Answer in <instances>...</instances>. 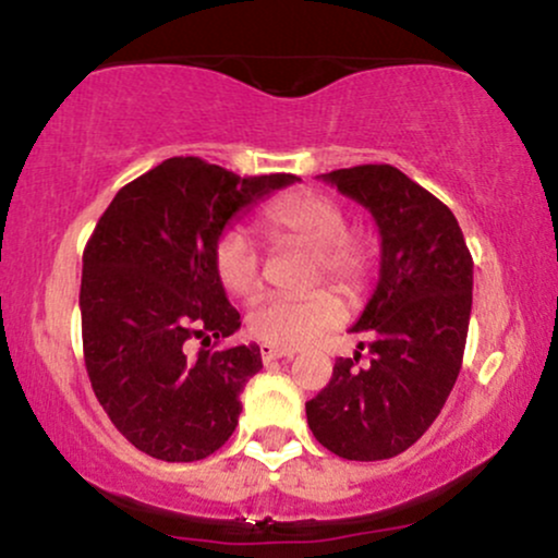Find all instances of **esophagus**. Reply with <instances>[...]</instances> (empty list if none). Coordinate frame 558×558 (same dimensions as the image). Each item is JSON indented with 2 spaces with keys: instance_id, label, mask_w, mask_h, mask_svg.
I'll use <instances>...</instances> for the list:
<instances>
[{
  "instance_id": "1",
  "label": "esophagus",
  "mask_w": 558,
  "mask_h": 558,
  "mask_svg": "<svg viewBox=\"0 0 558 558\" xmlns=\"http://www.w3.org/2000/svg\"><path fill=\"white\" fill-rule=\"evenodd\" d=\"M292 355H295V350H292V348H277V345H268V342H263V345H260V359L263 361L292 359Z\"/></svg>"
}]
</instances>
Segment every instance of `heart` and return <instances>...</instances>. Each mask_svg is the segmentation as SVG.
Wrapping results in <instances>:
<instances>
[{
  "instance_id": "heart-1",
  "label": "heart",
  "mask_w": 558,
  "mask_h": 558,
  "mask_svg": "<svg viewBox=\"0 0 558 558\" xmlns=\"http://www.w3.org/2000/svg\"><path fill=\"white\" fill-rule=\"evenodd\" d=\"M260 227L274 240L316 250L313 279H327L337 290L359 295L372 277V253L359 236L348 234V213L335 197L313 190L287 192L260 210ZM213 268L223 290L253 298L263 287L260 255L242 229H227L213 247ZM345 322V305L329 290L311 295H268L247 316L255 337L277 348H303L324 331Z\"/></svg>"
}]
</instances>
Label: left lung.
<instances>
[{"mask_svg": "<svg viewBox=\"0 0 558 558\" xmlns=\"http://www.w3.org/2000/svg\"><path fill=\"white\" fill-rule=\"evenodd\" d=\"M324 181L372 213L381 266L353 327L372 337L368 366H355L361 353L337 359L305 416L313 437L340 459H392L432 427L459 379L474 263L448 205L396 166L340 168Z\"/></svg>", "mask_w": 558, "mask_h": 558, "instance_id": "obj_1", "label": "left lung"}]
</instances>
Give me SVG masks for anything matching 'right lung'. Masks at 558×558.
I'll use <instances>...</instances> for the list:
<instances>
[{"instance_id": "add662e5", "label": "right lung", "mask_w": 558, "mask_h": 558, "mask_svg": "<svg viewBox=\"0 0 558 558\" xmlns=\"http://www.w3.org/2000/svg\"><path fill=\"white\" fill-rule=\"evenodd\" d=\"M295 181L168 158L123 186L94 227L78 298L86 374L142 453L199 461L234 432L240 392L263 361L258 345L208 350L240 329L213 247L236 213ZM192 336L204 340L195 360L183 350Z\"/></svg>"}]
</instances>
